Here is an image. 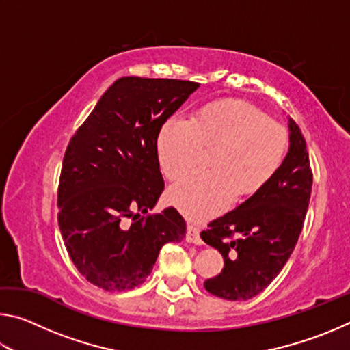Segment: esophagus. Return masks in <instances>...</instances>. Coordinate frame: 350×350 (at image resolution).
<instances>
[{
    "mask_svg": "<svg viewBox=\"0 0 350 350\" xmlns=\"http://www.w3.org/2000/svg\"><path fill=\"white\" fill-rule=\"evenodd\" d=\"M185 239L189 244H202V239H200V232L196 225L193 224H188L187 225V234H185Z\"/></svg>",
    "mask_w": 350,
    "mask_h": 350,
    "instance_id": "esophagus-1",
    "label": "esophagus"
}]
</instances>
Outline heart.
Listing matches in <instances>:
<instances>
[{
    "instance_id": "1",
    "label": "heart",
    "mask_w": 350,
    "mask_h": 350,
    "mask_svg": "<svg viewBox=\"0 0 350 350\" xmlns=\"http://www.w3.org/2000/svg\"><path fill=\"white\" fill-rule=\"evenodd\" d=\"M202 148H215L210 171L194 173L171 187L170 202L183 215L204 221L236 200L262 191L280 170L287 135L258 106L239 98L205 103L185 120L167 118L159 129V167L168 180H177L198 163Z\"/></svg>"
}]
</instances>
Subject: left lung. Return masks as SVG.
Instances as JSON below:
<instances>
[{
    "label": "left lung",
    "mask_w": 350,
    "mask_h": 350,
    "mask_svg": "<svg viewBox=\"0 0 350 350\" xmlns=\"http://www.w3.org/2000/svg\"><path fill=\"white\" fill-rule=\"evenodd\" d=\"M288 128V152L269 185L200 233L224 256L221 273L204 282L206 292L222 299L247 301L262 292L286 265L303 230L313 174L303 133L292 118Z\"/></svg>",
    "instance_id": "obj_1"
}]
</instances>
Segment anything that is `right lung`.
Wrapping results in <instances>:
<instances>
[{
  "label": "right lung",
  "instance_id": "obj_1",
  "mask_svg": "<svg viewBox=\"0 0 350 350\" xmlns=\"http://www.w3.org/2000/svg\"><path fill=\"white\" fill-rule=\"evenodd\" d=\"M199 83L122 77L69 140L58 183V227L77 270L106 292L140 286L161 248L185 236L176 208L142 216L165 182L156 140Z\"/></svg>",
  "mask_w": 350,
  "mask_h": 350
}]
</instances>
